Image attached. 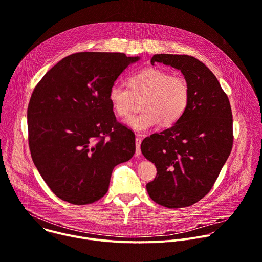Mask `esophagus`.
Returning a JSON list of instances; mask_svg holds the SVG:
<instances>
[{"label":"esophagus","mask_w":262,"mask_h":262,"mask_svg":"<svg viewBox=\"0 0 262 262\" xmlns=\"http://www.w3.org/2000/svg\"><path fill=\"white\" fill-rule=\"evenodd\" d=\"M141 142H142L141 138L137 137L136 138V157H140L141 156V148H140Z\"/></svg>","instance_id":"1"}]
</instances>
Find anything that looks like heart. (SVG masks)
<instances>
[{
  "mask_svg": "<svg viewBox=\"0 0 262 262\" xmlns=\"http://www.w3.org/2000/svg\"><path fill=\"white\" fill-rule=\"evenodd\" d=\"M128 86L129 89L114 83L108 90V100L119 117H127L133 111L135 98H143L142 113L125 120L138 133H145L161 122L167 126L176 123L190 102L186 81L158 67H148L132 74Z\"/></svg>",
  "mask_w": 262,
  "mask_h": 262,
  "instance_id": "obj_1",
  "label": "heart"
}]
</instances>
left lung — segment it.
Masks as SVG:
<instances>
[{
    "instance_id": "obj_1",
    "label": "left lung",
    "mask_w": 262,
    "mask_h": 262,
    "mask_svg": "<svg viewBox=\"0 0 262 262\" xmlns=\"http://www.w3.org/2000/svg\"><path fill=\"white\" fill-rule=\"evenodd\" d=\"M181 71L190 88L183 116L170 128L147 137L143 156L157 167L146 184L148 195L160 205H193L212 188L232 149V112L229 99L214 74L188 55H155L150 63Z\"/></svg>"
}]
</instances>
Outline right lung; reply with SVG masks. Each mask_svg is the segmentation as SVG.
Returning <instances> with one entry per match:
<instances>
[{
    "label": "right lung",
    "mask_w": 262,
    "mask_h": 262,
    "mask_svg": "<svg viewBox=\"0 0 262 262\" xmlns=\"http://www.w3.org/2000/svg\"><path fill=\"white\" fill-rule=\"evenodd\" d=\"M140 57L83 52L52 67L28 106L32 160L52 192L72 204L99 200L112 172L136 151L135 135L117 122L108 90Z\"/></svg>",
    "instance_id": "1"
}]
</instances>
